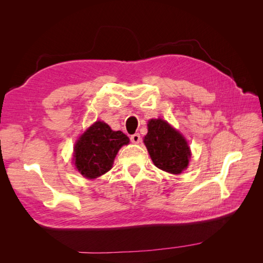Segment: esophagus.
I'll list each match as a JSON object with an SVG mask.
<instances>
[{"instance_id":"esophagus-1","label":"esophagus","mask_w":263,"mask_h":263,"mask_svg":"<svg viewBox=\"0 0 263 263\" xmlns=\"http://www.w3.org/2000/svg\"><path fill=\"white\" fill-rule=\"evenodd\" d=\"M130 140L132 142H134V144H139V142L141 141V137L139 134H134L130 136Z\"/></svg>"}]
</instances>
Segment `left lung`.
<instances>
[{
    "mask_svg": "<svg viewBox=\"0 0 263 263\" xmlns=\"http://www.w3.org/2000/svg\"><path fill=\"white\" fill-rule=\"evenodd\" d=\"M144 144L157 168L172 174L187 168L191 158L187 141L166 121L150 119Z\"/></svg>",
    "mask_w": 263,
    "mask_h": 263,
    "instance_id": "left-lung-1",
    "label": "left lung"
}]
</instances>
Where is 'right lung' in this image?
Wrapping results in <instances>:
<instances>
[{
	"label": "right lung",
	"mask_w": 263,
	"mask_h": 263,
	"mask_svg": "<svg viewBox=\"0 0 263 263\" xmlns=\"http://www.w3.org/2000/svg\"><path fill=\"white\" fill-rule=\"evenodd\" d=\"M127 144L129 138L124 133L112 130L104 122H95L76 142V169L86 179H97L112 169L118 150Z\"/></svg>",
	"instance_id": "right-lung-1"
}]
</instances>
